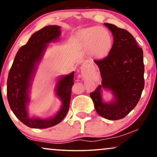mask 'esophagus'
Masks as SVG:
<instances>
[{
    "label": "esophagus",
    "instance_id": "obj_1",
    "mask_svg": "<svg viewBox=\"0 0 157 157\" xmlns=\"http://www.w3.org/2000/svg\"><path fill=\"white\" fill-rule=\"evenodd\" d=\"M87 64L86 63V62L83 63L82 65L81 66V72H82V73L85 72L87 70Z\"/></svg>",
    "mask_w": 157,
    "mask_h": 157
}]
</instances>
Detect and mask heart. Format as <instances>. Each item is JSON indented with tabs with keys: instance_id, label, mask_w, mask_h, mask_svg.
<instances>
[{
	"instance_id": "obj_1",
	"label": "heart",
	"mask_w": 157,
	"mask_h": 157,
	"mask_svg": "<svg viewBox=\"0 0 157 157\" xmlns=\"http://www.w3.org/2000/svg\"><path fill=\"white\" fill-rule=\"evenodd\" d=\"M79 39L85 47L90 48L95 56H102L107 53L112 44L109 31L103 27H90L83 29L79 34Z\"/></svg>"
}]
</instances>
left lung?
Masks as SVG:
<instances>
[{"mask_svg":"<svg viewBox=\"0 0 157 157\" xmlns=\"http://www.w3.org/2000/svg\"><path fill=\"white\" fill-rule=\"evenodd\" d=\"M113 36V44L107 57L94 60L99 67L101 85L90 94L96 111L108 120L124 118L137 105L144 87L143 50L128 31L105 23ZM112 91L110 103L101 100V90Z\"/></svg>","mask_w":157,"mask_h":157,"instance_id":"obj_1","label":"left lung"}]
</instances>
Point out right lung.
Returning a JSON list of instances; mask_svg holds the SVG:
<instances>
[{
	"label": "right lung",
	"instance_id": "1",
	"mask_svg": "<svg viewBox=\"0 0 157 157\" xmlns=\"http://www.w3.org/2000/svg\"><path fill=\"white\" fill-rule=\"evenodd\" d=\"M60 26H47L31 35L26 44L18 49L7 80V98L10 109L26 126L33 128H47L59 124L67 113L71 98V88L74 84V72L64 75L56 85V93L62 105L54 117L42 119L28 114L29 89L36 70L42 59L47 44L57 41L61 34Z\"/></svg>",
	"mask_w": 157,
	"mask_h": 157
}]
</instances>
